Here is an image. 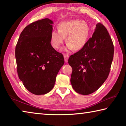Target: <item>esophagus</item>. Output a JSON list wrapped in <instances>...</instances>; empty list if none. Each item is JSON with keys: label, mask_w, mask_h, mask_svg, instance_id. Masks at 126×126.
<instances>
[{"label": "esophagus", "mask_w": 126, "mask_h": 126, "mask_svg": "<svg viewBox=\"0 0 126 126\" xmlns=\"http://www.w3.org/2000/svg\"><path fill=\"white\" fill-rule=\"evenodd\" d=\"M64 60L66 63L68 62V59L69 58V55L68 54H64Z\"/></svg>", "instance_id": "34e87169"}]
</instances>
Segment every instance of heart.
Instances as JSON below:
<instances>
[{"label": "heart", "mask_w": 126, "mask_h": 126, "mask_svg": "<svg viewBox=\"0 0 126 126\" xmlns=\"http://www.w3.org/2000/svg\"><path fill=\"white\" fill-rule=\"evenodd\" d=\"M91 28L86 22L73 20L60 23L58 31H53L50 34V43L54 49L61 48L66 38V49L79 50L84 47L89 39Z\"/></svg>", "instance_id": "1"}]
</instances>
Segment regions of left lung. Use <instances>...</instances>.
<instances>
[{
  "label": "left lung",
  "mask_w": 126,
  "mask_h": 126,
  "mask_svg": "<svg viewBox=\"0 0 126 126\" xmlns=\"http://www.w3.org/2000/svg\"><path fill=\"white\" fill-rule=\"evenodd\" d=\"M113 54V44L107 30L98 23L84 47L68 59L73 70L71 83L74 91L83 95L96 91L108 78Z\"/></svg>",
  "instance_id": "obj_1"
}]
</instances>
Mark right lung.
<instances>
[{"label":"right lung","mask_w":126,"mask_h":126,"mask_svg":"<svg viewBox=\"0 0 126 126\" xmlns=\"http://www.w3.org/2000/svg\"><path fill=\"white\" fill-rule=\"evenodd\" d=\"M53 23L45 18L27 25L20 33L16 47L19 78L35 95L44 94L52 90L57 74L64 63L63 55L50 44Z\"/></svg>","instance_id":"obj_1"}]
</instances>
